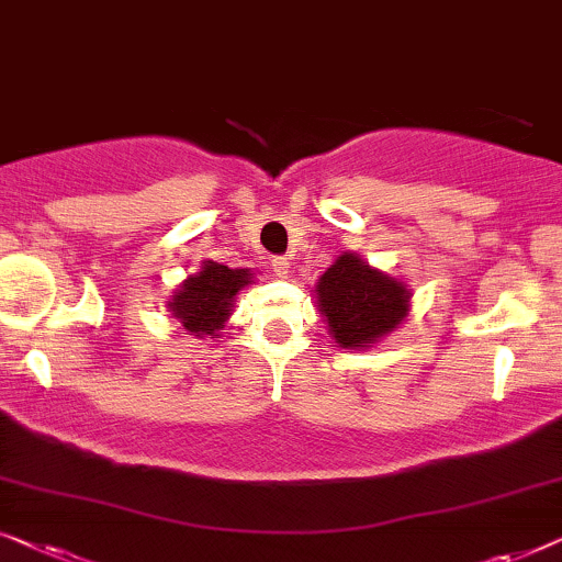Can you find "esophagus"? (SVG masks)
<instances>
[{"label":"esophagus","mask_w":562,"mask_h":562,"mask_svg":"<svg viewBox=\"0 0 562 562\" xmlns=\"http://www.w3.org/2000/svg\"><path fill=\"white\" fill-rule=\"evenodd\" d=\"M272 272H274V278H288V270H290V262L284 257H274L272 259Z\"/></svg>","instance_id":"esophagus-1"}]
</instances>
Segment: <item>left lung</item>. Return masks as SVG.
Returning a JSON list of instances; mask_svg holds the SVG:
<instances>
[{
    "instance_id": "obj_1",
    "label": "left lung",
    "mask_w": 562,
    "mask_h": 562,
    "mask_svg": "<svg viewBox=\"0 0 562 562\" xmlns=\"http://www.w3.org/2000/svg\"><path fill=\"white\" fill-rule=\"evenodd\" d=\"M405 282L379 272L353 251H344L315 284V303L341 349H369L407 318Z\"/></svg>"
}]
</instances>
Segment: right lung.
<instances>
[{"mask_svg": "<svg viewBox=\"0 0 562 562\" xmlns=\"http://www.w3.org/2000/svg\"><path fill=\"white\" fill-rule=\"evenodd\" d=\"M247 284H251V270H228L226 265L205 259L201 272L191 274L168 300V307L191 336L218 338L232 315L234 297Z\"/></svg>", "mask_w": 562, "mask_h": 562, "instance_id": "add662e5", "label": "right lung"}]
</instances>
